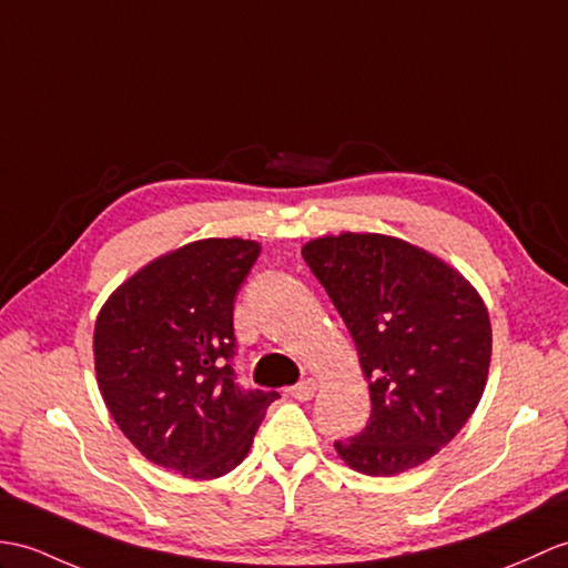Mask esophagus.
<instances>
[{"instance_id": "obj_1", "label": "esophagus", "mask_w": 568, "mask_h": 568, "mask_svg": "<svg viewBox=\"0 0 568 568\" xmlns=\"http://www.w3.org/2000/svg\"><path fill=\"white\" fill-rule=\"evenodd\" d=\"M314 392H316L314 379H302L300 385L290 387V397L297 399V402H310L314 397Z\"/></svg>"}]
</instances>
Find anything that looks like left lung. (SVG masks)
Masks as SVG:
<instances>
[{"label": "left lung", "mask_w": 568, "mask_h": 568, "mask_svg": "<svg viewBox=\"0 0 568 568\" xmlns=\"http://www.w3.org/2000/svg\"><path fill=\"white\" fill-rule=\"evenodd\" d=\"M346 322L371 382V420L334 447L367 477L424 465L477 408L491 363V322L463 273L387 234L320 236L302 246Z\"/></svg>", "instance_id": "obj_1"}]
</instances>
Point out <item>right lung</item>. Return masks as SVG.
I'll return each instance as SVG.
<instances>
[{"instance_id": "right-lung-1", "label": "right lung", "mask_w": 568, "mask_h": 568, "mask_svg": "<svg viewBox=\"0 0 568 568\" xmlns=\"http://www.w3.org/2000/svg\"><path fill=\"white\" fill-rule=\"evenodd\" d=\"M258 254L236 236L191 242L130 275L97 316L105 406L150 463L183 477L232 471L281 397L234 382V297Z\"/></svg>"}]
</instances>
